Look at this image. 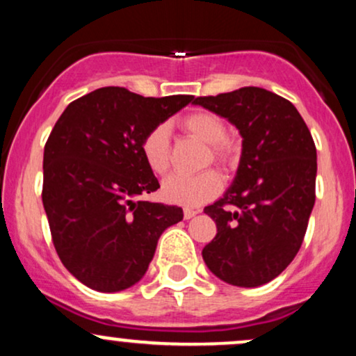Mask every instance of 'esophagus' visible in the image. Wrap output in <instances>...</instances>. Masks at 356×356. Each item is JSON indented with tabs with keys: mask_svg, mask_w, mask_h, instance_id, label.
<instances>
[{
	"mask_svg": "<svg viewBox=\"0 0 356 356\" xmlns=\"http://www.w3.org/2000/svg\"><path fill=\"white\" fill-rule=\"evenodd\" d=\"M197 212H199V211L191 209V207H186V209H184V218H186V219H192L195 214H197Z\"/></svg>",
	"mask_w": 356,
	"mask_h": 356,
	"instance_id": "obj_1",
	"label": "esophagus"
}]
</instances>
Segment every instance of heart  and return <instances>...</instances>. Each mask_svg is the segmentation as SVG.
Listing matches in <instances>:
<instances>
[{
  "label": "heart",
  "mask_w": 356,
  "mask_h": 356,
  "mask_svg": "<svg viewBox=\"0 0 356 356\" xmlns=\"http://www.w3.org/2000/svg\"><path fill=\"white\" fill-rule=\"evenodd\" d=\"M181 129L189 136L202 140L204 144H209L207 162L214 161L220 165L229 167L236 161L238 147L234 140L226 137L227 127L216 113H189L181 120ZM140 154L147 167L154 174L162 175L167 172L170 164V145L169 129L165 124L155 125L145 134L140 142ZM222 175L214 169L195 175L174 174L162 184V192L169 202L194 207L214 199L222 191Z\"/></svg>",
  "instance_id": "1"
}]
</instances>
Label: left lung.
<instances>
[{"label": "left lung", "mask_w": 356, "mask_h": 356, "mask_svg": "<svg viewBox=\"0 0 356 356\" xmlns=\"http://www.w3.org/2000/svg\"><path fill=\"white\" fill-rule=\"evenodd\" d=\"M192 104L227 118L243 136V155L224 197L204 207L218 227L202 249L219 280L243 288L266 284L303 244L316 186V147L295 105L257 87Z\"/></svg>", "instance_id": "left-lung-1"}]
</instances>
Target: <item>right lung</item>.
Segmentation results:
<instances>
[{
    "label": "right lung",
    "mask_w": 356,
    "mask_h": 356,
    "mask_svg": "<svg viewBox=\"0 0 356 356\" xmlns=\"http://www.w3.org/2000/svg\"><path fill=\"white\" fill-rule=\"evenodd\" d=\"M192 100L104 87L73 100L53 127L43 207L56 254L88 288L115 293L140 281L162 232L182 220L181 207L137 199L161 187L140 142Z\"/></svg>",
    "instance_id": "obj_1"
}]
</instances>
